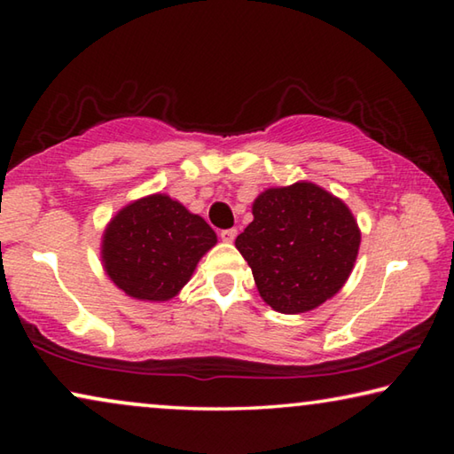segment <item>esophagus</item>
Listing matches in <instances>:
<instances>
[{
	"label": "esophagus",
	"mask_w": 454,
	"mask_h": 454,
	"mask_svg": "<svg viewBox=\"0 0 454 454\" xmlns=\"http://www.w3.org/2000/svg\"><path fill=\"white\" fill-rule=\"evenodd\" d=\"M236 228H228V230H222V232H220V238H222V240H224V242H232L234 240V238H236Z\"/></svg>",
	"instance_id": "obj_1"
}]
</instances>
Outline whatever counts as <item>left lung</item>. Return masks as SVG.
Here are the masks:
<instances>
[{
	"instance_id": "obj_1",
	"label": "left lung",
	"mask_w": 454,
	"mask_h": 454,
	"mask_svg": "<svg viewBox=\"0 0 454 454\" xmlns=\"http://www.w3.org/2000/svg\"><path fill=\"white\" fill-rule=\"evenodd\" d=\"M236 238L266 304L282 314L317 309L344 286L360 230L348 206L312 182L268 188Z\"/></svg>"
}]
</instances>
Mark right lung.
<instances>
[{
	"label": "right lung",
	"mask_w": 454,
	"mask_h": 454,
	"mask_svg": "<svg viewBox=\"0 0 454 454\" xmlns=\"http://www.w3.org/2000/svg\"><path fill=\"white\" fill-rule=\"evenodd\" d=\"M216 232L178 200L152 194L121 208L104 230L102 262L110 280L136 301H170L190 280Z\"/></svg>",
	"instance_id": "right-lung-1"
}]
</instances>
